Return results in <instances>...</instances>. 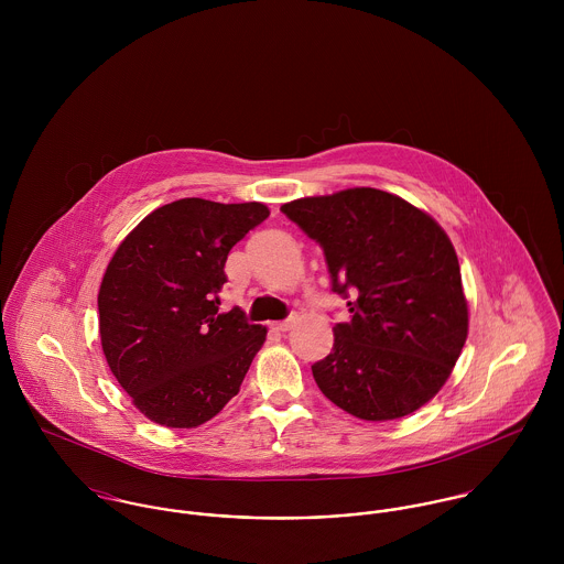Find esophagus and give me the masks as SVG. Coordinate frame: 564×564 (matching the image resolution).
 Listing matches in <instances>:
<instances>
[{"instance_id":"1","label":"esophagus","mask_w":564,"mask_h":564,"mask_svg":"<svg viewBox=\"0 0 564 564\" xmlns=\"http://www.w3.org/2000/svg\"><path fill=\"white\" fill-rule=\"evenodd\" d=\"M271 327L275 329V332H289V329H293L295 327V317L293 319H286V322H278V323H271Z\"/></svg>"}]
</instances>
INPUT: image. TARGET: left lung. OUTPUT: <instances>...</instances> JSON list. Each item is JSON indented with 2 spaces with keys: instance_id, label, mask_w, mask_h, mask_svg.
<instances>
[{
  "instance_id": "obj_1",
  "label": "left lung",
  "mask_w": 564,
  "mask_h": 564,
  "mask_svg": "<svg viewBox=\"0 0 564 564\" xmlns=\"http://www.w3.org/2000/svg\"><path fill=\"white\" fill-rule=\"evenodd\" d=\"M323 247L332 291L351 322L313 365L323 395L365 421H393L430 402L469 334V304L445 230L400 195L356 186L280 208Z\"/></svg>"
}]
</instances>
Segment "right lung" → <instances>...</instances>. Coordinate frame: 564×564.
Instances as JSON below:
<instances>
[{
	"label": "right lung",
	"mask_w": 564,
	"mask_h": 564,
	"mask_svg": "<svg viewBox=\"0 0 564 564\" xmlns=\"http://www.w3.org/2000/svg\"><path fill=\"white\" fill-rule=\"evenodd\" d=\"M269 217L260 202L186 197L150 213L112 253L97 293L106 362L164 427H197L230 402L267 338L242 311L219 313L226 260Z\"/></svg>",
	"instance_id": "obj_1"
}]
</instances>
